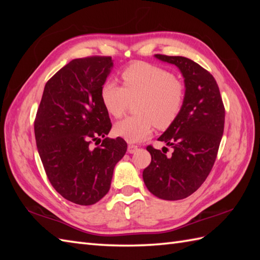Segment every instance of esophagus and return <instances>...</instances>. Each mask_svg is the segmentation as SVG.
Instances as JSON below:
<instances>
[{
	"instance_id": "34e87169",
	"label": "esophagus",
	"mask_w": 260,
	"mask_h": 260,
	"mask_svg": "<svg viewBox=\"0 0 260 260\" xmlns=\"http://www.w3.org/2000/svg\"><path fill=\"white\" fill-rule=\"evenodd\" d=\"M137 148H139V147H137V145H134V144H129L128 145V147H127V151H128V153H134L136 150H137Z\"/></svg>"
}]
</instances>
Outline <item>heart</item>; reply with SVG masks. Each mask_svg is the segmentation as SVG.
I'll use <instances>...</instances> for the list:
<instances>
[{"label":"heart","instance_id":"obj_1","mask_svg":"<svg viewBox=\"0 0 260 260\" xmlns=\"http://www.w3.org/2000/svg\"><path fill=\"white\" fill-rule=\"evenodd\" d=\"M123 86L104 82L101 99L115 118L126 114L132 102L136 115L119 121L115 133L128 142H141L153 133L154 126L167 129L179 117L185 102V86L169 70L151 63L137 62L121 73Z\"/></svg>","mask_w":260,"mask_h":260}]
</instances>
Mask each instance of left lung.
Listing matches in <instances>:
<instances>
[{"label": "left lung", "mask_w": 260, "mask_h": 260, "mask_svg": "<svg viewBox=\"0 0 260 260\" xmlns=\"http://www.w3.org/2000/svg\"><path fill=\"white\" fill-rule=\"evenodd\" d=\"M155 57L181 70L185 102L179 117L158 137L173 147L172 156L148 145L152 159L143 180L152 194L174 201L196 192L212 170L223 134L224 106L217 81L200 64L179 56Z\"/></svg>", "instance_id": "1"}]
</instances>
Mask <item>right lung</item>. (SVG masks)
<instances>
[{
	"instance_id": "obj_1",
	"label": "right lung",
	"mask_w": 260,
	"mask_h": 260,
	"mask_svg": "<svg viewBox=\"0 0 260 260\" xmlns=\"http://www.w3.org/2000/svg\"><path fill=\"white\" fill-rule=\"evenodd\" d=\"M112 67L107 56L71 60L47 81L36 115V142L48 179L60 196L80 206L107 194L115 165L127 151L121 137H106L112 123L101 88Z\"/></svg>"
}]
</instances>
